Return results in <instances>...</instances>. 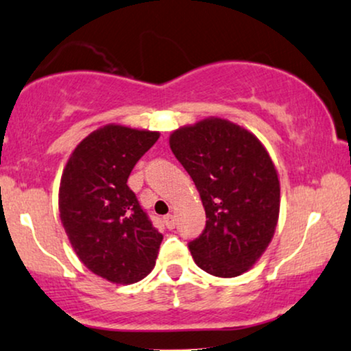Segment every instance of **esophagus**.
Masks as SVG:
<instances>
[{
  "mask_svg": "<svg viewBox=\"0 0 351 351\" xmlns=\"http://www.w3.org/2000/svg\"><path fill=\"white\" fill-rule=\"evenodd\" d=\"M163 221H165V225H167L168 230L175 228V217H173L171 214H168V215L163 217Z\"/></svg>",
  "mask_w": 351,
  "mask_h": 351,
  "instance_id": "esophagus-1",
  "label": "esophagus"
}]
</instances>
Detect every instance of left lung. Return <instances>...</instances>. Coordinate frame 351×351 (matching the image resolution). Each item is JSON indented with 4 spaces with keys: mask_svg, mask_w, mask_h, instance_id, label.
Returning a JSON list of instances; mask_svg holds the SVG:
<instances>
[{
    "mask_svg": "<svg viewBox=\"0 0 351 351\" xmlns=\"http://www.w3.org/2000/svg\"><path fill=\"white\" fill-rule=\"evenodd\" d=\"M170 147L206 208V227L188 243L194 263L215 277L246 272L269 246L280 208L267 150L250 131L220 118L175 131Z\"/></svg>",
    "mask_w": 351,
    "mask_h": 351,
    "instance_id": "left-lung-1",
    "label": "left lung"
}]
</instances>
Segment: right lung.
<instances>
[{"label": "right lung", "instance_id": "1", "mask_svg": "<svg viewBox=\"0 0 351 351\" xmlns=\"http://www.w3.org/2000/svg\"><path fill=\"white\" fill-rule=\"evenodd\" d=\"M158 136L108 124L74 149L61 176L60 217L71 245L87 269L113 283L143 280L163 239L128 186Z\"/></svg>", "mask_w": 351, "mask_h": 351}]
</instances>
